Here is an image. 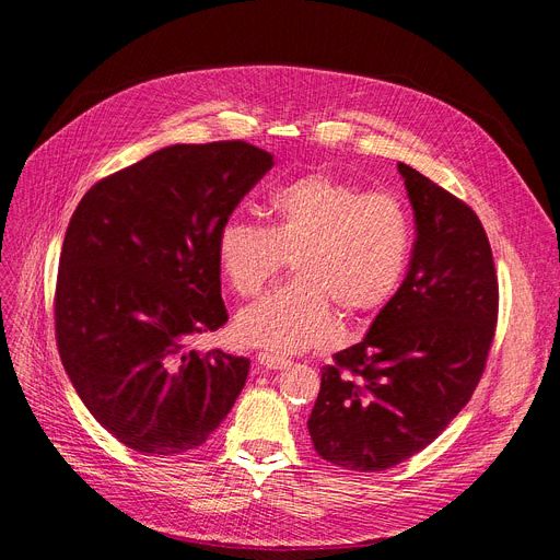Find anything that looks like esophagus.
Here are the masks:
<instances>
[{
  "instance_id": "esophagus-1",
  "label": "esophagus",
  "mask_w": 560,
  "mask_h": 560,
  "mask_svg": "<svg viewBox=\"0 0 560 560\" xmlns=\"http://www.w3.org/2000/svg\"><path fill=\"white\" fill-rule=\"evenodd\" d=\"M258 365L268 370H285L290 361L279 354H270V351H258Z\"/></svg>"
}]
</instances>
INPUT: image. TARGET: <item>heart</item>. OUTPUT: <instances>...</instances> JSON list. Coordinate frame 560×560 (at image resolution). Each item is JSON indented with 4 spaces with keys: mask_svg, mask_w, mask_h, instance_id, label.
I'll list each match as a JSON object with an SVG mask.
<instances>
[{
    "mask_svg": "<svg viewBox=\"0 0 560 560\" xmlns=\"http://www.w3.org/2000/svg\"><path fill=\"white\" fill-rule=\"evenodd\" d=\"M268 213V229L229 218L215 241L222 277L241 298L258 295L288 258L295 262V281L235 317L243 342L275 354L331 347L338 311L363 319L393 302L413 249V222L397 195L311 172L279 186Z\"/></svg>",
    "mask_w": 560,
    "mask_h": 560,
    "instance_id": "b5f03b06",
    "label": "heart"
}]
</instances>
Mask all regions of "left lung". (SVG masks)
Listing matches in <instances>:
<instances>
[{
    "mask_svg": "<svg viewBox=\"0 0 560 560\" xmlns=\"http://www.w3.org/2000/svg\"><path fill=\"white\" fill-rule=\"evenodd\" d=\"M416 215L408 272L368 336L322 368L308 418L317 456L381 472L447 429L472 397L494 338L499 285L465 201L397 163Z\"/></svg>",
    "mask_w": 560,
    "mask_h": 560,
    "instance_id": "8db88e82",
    "label": "left lung"
}]
</instances>
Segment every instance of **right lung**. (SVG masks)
<instances>
[{"label":"right lung","mask_w":560,"mask_h":560,"mask_svg":"<svg viewBox=\"0 0 560 560\" xmlns=\"http://www.w3.org/2000/svg\"><path fill=\"white\" fill-rule=\"evenodd\" d=\"M272 165L243 140L172 144L79 201L58 260L56 345L85 408L129 450H197L241 395L249 359L190 342L229 319L218 231Z\"/></svg>","instance_id":"1"}]
</instances>
